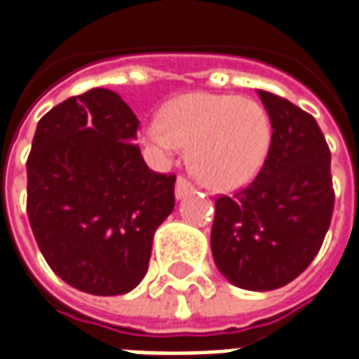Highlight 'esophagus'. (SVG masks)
Returning <instances> with one entry per match:
<instances>
[{
	"label": "esophagus",
	"instance_id": "34e87169",
	"mask_svg": "<svg viewBox=\"0 0 359 359\" xmlns=\"http://www.w3.org/2000/svg\"><path fill=\"white\" fill-rule=\"evenodd\" d=\"M192 190H194L192 182L184 179V177H180V179L177 180V187H175V196H177V200H182V198H187Z\"/></svg>",
	"mask_w": 359,
	"mask_h": 359
}]
</instances>
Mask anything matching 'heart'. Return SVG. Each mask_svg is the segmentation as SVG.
Wrapping results in <instances>:
<instances>
[{"mask_svg":"<svg viewBox=\"0 0 359 359\" xmlns=\"http://www.w3.org/2000/svg\"><path fill=\"white\" fill-rule=\"evenodd\" d=\"M146 142L159 156L187 144L190 165L205 187L233 192L262 171L271 148V121L259 103L233 94L179 95L154 118Z\"/></svg>","mask_w":359,"mask_h":359,"instance_id":"heart-1","label":"heart"}]
</instances>
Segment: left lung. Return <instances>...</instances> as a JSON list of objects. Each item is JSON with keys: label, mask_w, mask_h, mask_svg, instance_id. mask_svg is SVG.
Listing matches in <instances>:
<instances>
[{"label": "left lung", "mask_w": 359, "mask_h": 359, "mask_svg": "<svg viewBox=\"0 0 359 359\" xmlns=\"http://www.w3.org/2000/svg\"><path fill=\"white\" fill-rule=\"evenodd\" d=\"M271 148L256 180L215 200L211 252L221 275L244 290H275L306 269L323 244L334 192L331 151L316 118L257 90Z\"/></svg>", "instance_id": "left-lung-1"}]
</instances>
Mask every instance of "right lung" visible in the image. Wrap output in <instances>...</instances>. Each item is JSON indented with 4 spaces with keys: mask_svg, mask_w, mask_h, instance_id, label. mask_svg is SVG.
<instances>
[{
    "mask_svg": "<svg viewBox=\"0 0 359 359\" xmlns=\"http://www.w3.org/2000/svg\"><path fill=\"white\" fill-rule=\"evenodd\" d=\"M138 118L121 95L92 88L48 111L27 161V211L53 273L82 292L140 285L157 226L175 208V175L149 169Z\"/></svg>",
    "mask_w": 359,
    "mask_h": 359,
    "instance_id": "obj_1",
    "label": "right lung"
}]
</instances>
